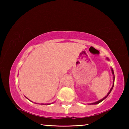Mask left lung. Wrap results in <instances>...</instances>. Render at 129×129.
<instances>
[{
    "mask_svg": "<svg viewBox=\"0 0 129 129\" xmlns=\"http://www.w3.org/2000/svg\"><path fill=\"white\" fill-rule=\"evenodd\" d=\"M107 59L108 60H109V59L108 58H107ZM111 70H112V74H113V86H112V88H111L110 89V91H109V92L107 93V94L106 95V96L105 98H103L102 99H101V100H99V101H98V102H94V103H90V105H97V104H99V103H100V102H102V101H103V100H104L106 98H107V96H109V94H110V92H111V91L112 90V89H113V86H114V72H113V69L112 68H111Z\"/></svg>",
    "mask_w": 129,
    "mask_h": 129,
    "instance_id": "left-lung-1",
    "label": "left lung"
}]
</instances>
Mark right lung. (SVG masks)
<instances>
[{"label": "right lung", "mask_w": 129, "mask_h": 129, "mask_svg": "<svg viewBox=\"0 0 129 129\" xmlns=\"http://www.w3.org/2000/svg\"><path fill=\"white\" fill-rule=\"evenodd\" d=\"M41 105H43V104H41ZM46 105H50V103H47V104H45Z\"/></svg>", "instance_id": "1"}]
</instances>
